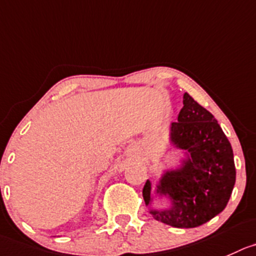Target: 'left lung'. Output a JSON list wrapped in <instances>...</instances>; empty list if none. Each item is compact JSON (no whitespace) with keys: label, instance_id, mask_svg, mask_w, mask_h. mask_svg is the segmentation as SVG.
<instances>
[{"label":"left lung","instance_id":"1","mask_svg":"<svg viewBox=\"0 0 256 256\" xmlns=\"http://www.w3.org/2000/svg\"><path fill=\"white\" fill-rule=\"evenodd\" d=\"M168 142L181 150V158L163 170L154 187L147 180L143 198L156 220L197 228L218 215L230 200L236 180L232 148L212 114L187 93ZM154 200L165 205L156 206Z\"/></svg>","mask_w":256,"mask_h":256}]
</instances>
